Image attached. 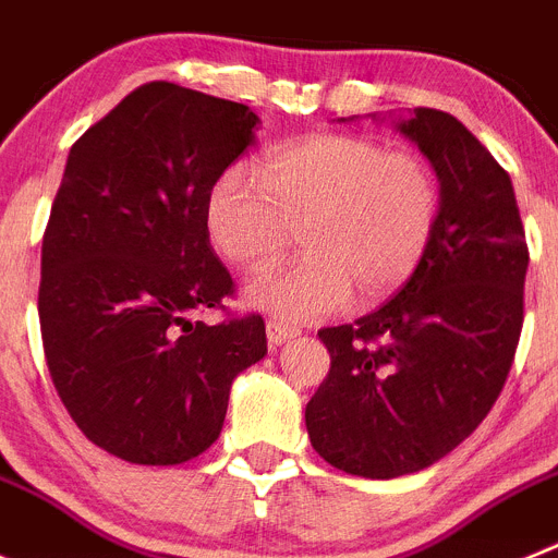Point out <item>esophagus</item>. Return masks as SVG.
<instances>
[{
	"instance_id": "1",
	"label": "esophagus",
	"mask_w": 558,
	"mask_h": 558,
	"mask_svg": "<svg viewBox=\"0 0 558 558\" xmlns=\"http://www.w3.org/2000/svg\"><path fill=\"white\" fill-rule=\"evenodd\" d=\"M294 336H298V328H291V325L278 323V319H269V323H267L269 344H283V341L294 339Z\"/></svg>"
}]
</instances>
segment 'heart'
I'll use <instances>...</instances> for the list:
<instances>
[{
	"label": "heart",
	"instance_id": "heart-1",
	"mask_svg": "<svg viewBox=\"0 0 558 558\" xmlns=\"http://www.w3.org/2000/svg\"><path fill=\"white\" fill-rule=\"evenodd\" d=\"M219 174L208 194L210 242L244 272L275 267L298 228L305 255L250 286L247 298L286 323L336 314L359 291L386 298L420 269L439 222V183L416 153L366 135H311L258 167Z\"/></svg>",
	"mask_w": 558,
	"mask_h": 558
}]
</instances>
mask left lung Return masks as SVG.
Returning a JSON list of instances; mask_svg holds the SVG:
<instances>
[{
  "mask_svg": "<svg viewBox=\"0 0 558 558\" xmlns=\"http://www.w3.org/2000/svg\"><path fill=\"white\" fill-rule=\"evenodd\" d=\"M398 130L439 178V222L403 289L353 325L323 328L330 373L305 405L311 445L361 478L420 473L481 425L523 330L529 269L511 178L445 110Z\"/></svg>",
  "mask_w": 558,
  "mask_h": 558,
  "instance_id": "left-lung-1",
  "label": "left lung"
}]
</instances>
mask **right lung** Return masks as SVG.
Masks as SVG:
<instances>
[{"label": "right lung", "mask_w": 558, "mask_h": 558, "mask_svg": "<svg viewBox=\"0 0 558 558\" xmlns=\"http://www.w3.org/2000/svg\"><path fill=\"white\" fill-rule=\"evenodd\" d=\"M258 124L247 105L158 80L69 153L41 244L44 355L77 428L130 464L205 453L233 378L267 355L258 314L192 323L233 294L205 208Z\"/></svg>", "instance_id": "1"}]
</instances>
